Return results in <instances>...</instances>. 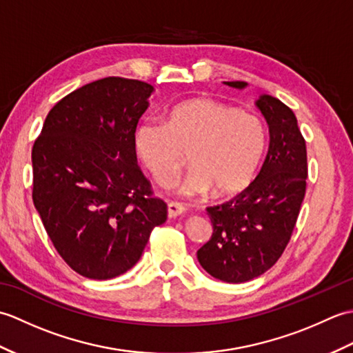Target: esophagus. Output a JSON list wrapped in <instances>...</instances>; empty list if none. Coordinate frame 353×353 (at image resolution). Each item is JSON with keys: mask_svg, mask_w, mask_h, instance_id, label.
<instances>
[{"mask_svg": "<svg viewBox=\"0 0 353 353\" xmlns=\"http://www.w3.org/2000/svg\"><path fill=\"white\" fill-rule=\"evenodd\" d=\"M167 211H168L170 219H174V216H179L185 212V206L177 203V201H170L167 205Z\"/></svg>", "mask_w": 353, "mask_h": 353, "instance_id": "esophagus-1", "label": "esophagus"}]
</instances>
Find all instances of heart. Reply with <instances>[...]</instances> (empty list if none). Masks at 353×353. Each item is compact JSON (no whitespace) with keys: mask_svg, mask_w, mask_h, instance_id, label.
<instances>
[{"mask_svg":"<svg viewBox=\"0 0 353 353\" xmlns=\"http://www.w3.org/2000/svg\"><path fill=\"white\" fill-rule=\"evenodd\" d=\"M265 145L262 119L214 99H192L172 108L165 123H141L134 147L157 183H171L188 154L191 171L177 185L183 197L211 190L234 194L252 181Z\"/></svg>","mask_w":353,"mask_h":353,"instance_id":"b5f03b06","label":"heart"}]
</instances>
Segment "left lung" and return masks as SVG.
Segmentation results:
<instances>
[{
    "instance_id": "1",
    "label": "left lung",
    "mask_w": 353,
    "mask_h": 353,
    "mask_svg": "<svg viewBox=\"0 0 353 353\" xmlns=\"http://www.w3.org/2000/svg\"><path fill=\"white\" fill-rule=\"evenodd\" d=\"M224 83L247 86L245 81ZM256 106L270 132L265 161L243 192L206 208L214 232L197 250L200 265L229 283L254 279L276 264L290 243L306 191V144L294 112L272 95H261Z\"/></svg>"
}]
</instances>
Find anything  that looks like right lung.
I'll return each mask as SVG.
<instances>
[{
  "label": "right lung",
  "instance_id": "right-lung-1",
  "mask_svg": "<svg viewBox=\"0 0 353 353\" xmlns=\"http://www.w3.org/2000/svg\"><path fill=\"white\" fill-rule=\"evenodd\" d=\"M152 92L139 80H95L56 103L34 141V208L57 253L89 279L130 270L167 220L134 148Z\"/></svg>",
  "mask_w": 353,
  "mask_h": 353
}]
</instances>
